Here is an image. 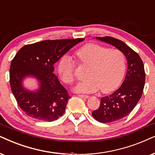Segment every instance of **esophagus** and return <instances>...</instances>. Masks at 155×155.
Returning a JSON list of instances; mask_svg holds the SVG:
<instances>
[{
    "label": "esophagus",
    "instance_id": "obj_1",
    "mask_svg": "<svg viewBox=\"0 0 155 155\" xmlns=\"http://www.w3.org/2000/svg\"><path fill=\"white\" fill-rule=\"evenodd\" d=\"M79 97H81V98H84V99H88L89 97L88 95H84V94H79Z\"/></svg>",
    "mask_w": 155,
    "mask_h": 155
}]
</instances>
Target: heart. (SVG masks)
I'll return each instance as SVG.
<instances>
[{
    "mask_svg": "<svg viewBox=\"0 0 155 155\" xmlns=\"http://www.w3.org/2000/svg\"><path fill=\"white\" fill-rule=\"evenodd\" d=\"M76 56L80 64L88 66L86 71L88 79L76 86V91L91 93L101 89L104 93H108L118 87L126 68L122 51L91 44L78 50ZM58 73L64 83H73L75 79L74 61L71 57L64 56L61 58Z\"/></svg>",
    "mask_w": 155,
    "mask_h": 155,
    "instance_id": "heart-1",
    "label": "heart"
}]
</instances>
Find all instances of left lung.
Segmentation results:
<instances>
[{
  "mask_svg": "<svg viewBox=\"0 0 155 155\" xmlns=\"http://www.w3.org/2000/svg\"><path fill=\"white\" fill-rule=\"evenodd\" d=\"M96 38L116 47L127 60V71L123 84L113 94L101 98L99 108L92 111V116L99 122H112L127 116L142 97L145 82L144 64L137 53L119 39L110 36Z\"/></svg>",
  "mask_w": 155,
  "mask_h": 155,
  "instance_id": "8db88e82",
  "label": "left lung"
}]
</instances>
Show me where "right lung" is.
<instances>
[{
    "mask_svg": "<svg viewBox=\"0 0 155 155\" xmlns=\"http://www.w3.org/2000/svg\"><path fill=\"white\" fill-rule=\"evenodd\" d=\"M84 40H45L25 45L18 51L10 67V84L18 104L25 114L45 121L56 120L64 114L71 97L53 74L54 65ZM28 76L38 80L39 88L36 91L22 86L23 79Z\"/></svg>",
    "mask_w": 155,
    "mask_h": 155,
    "instance_id": "right-lung-1",
    "label": "right lung"
}]
</instances>
